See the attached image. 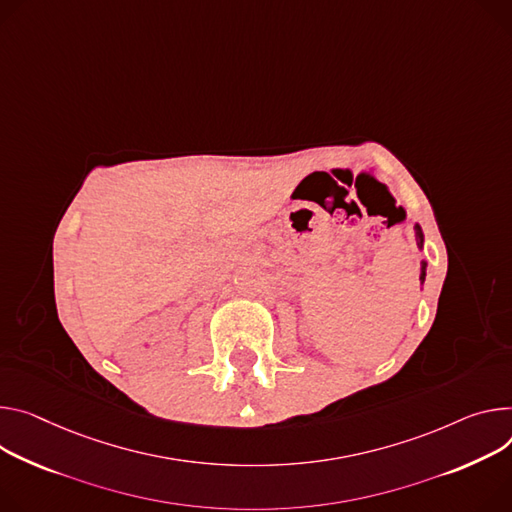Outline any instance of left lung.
Listing matches in <instances>:
<instances>
[{"instance_id": "left-lung-1", "label": "left lung", "mask_w": 512, "mask_h": 512, "mask_svg": "<svg viewBox=\"0 0 512 512\" xmlns=\"http://www.w3.org/2000/svg\"><path fill=\"white\" fill-rule=\"evenodd\" d=\"M414 237H416L418 249H423V245H425V235H423V228L418 226V224H414ZM425 277H427V261L421 263V284H425Z\"/></svg>"}]
</instances>
